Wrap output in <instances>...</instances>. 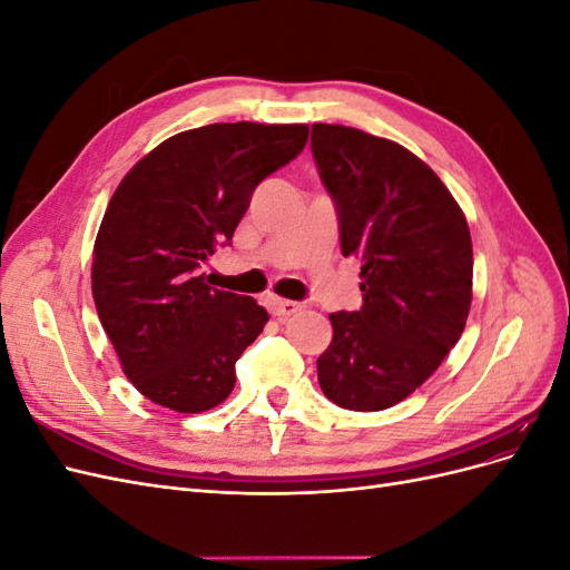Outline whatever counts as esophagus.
<instances>
[{"label":"esophagus","mask_w":570,"mask_h":570,"mask_svg":"<svg viewBox=\"0 0 570 570\" xmlns=\"http://www.w3.org/2000/svg\"><path fill=\"white\" fill-rule=\"evenodd\" d=\"M268 308H271V314H273V316L287 318V316H292V314H297L299 308H302V304H299V302H292V299L271 297V299H268Z\"/></svg>","instance_id":"esophagus-1"}]
</instances>
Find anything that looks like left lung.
I'll return each mask as SVG.
<instances>
[{"instance_id": "1", "label": "left lung", "mask_w": 570, "mask_h": 570, "mask_svg": "<svg viewBox=\"0 0 570 570\" xmlns=\"http://www.w3.org/2000/svg\"><path fill=\"white\" fill-rule=\"evenodd\" d=\"M312 151L364 292L358 312L331 314L318 383L342 409L383 411L421 387L463 333L469 223L435 170L385 137L314 124Z\"/></svg>"}]
</instances>
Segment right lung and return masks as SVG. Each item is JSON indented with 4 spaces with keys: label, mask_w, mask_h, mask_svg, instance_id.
<instances>
[{
    "label": "right lung",
    "mask_w": 570,
    "mask_h": 570,
    "mask_svg": "<svg viewBox=\"0 0 570 570\" xmlns=\"http://www.w3.org/2000/svg\"><path fill=\"white\" fill-rule=\"evenodd\" d=\"M308 126L214 124L168 137L120 180L101 218L92 295L128 381L178 413L218 406L268 314L199 275L230 245L256 185L304 149Z\"/></svg>",
    "instance_id": "1"
}]
</instances>
